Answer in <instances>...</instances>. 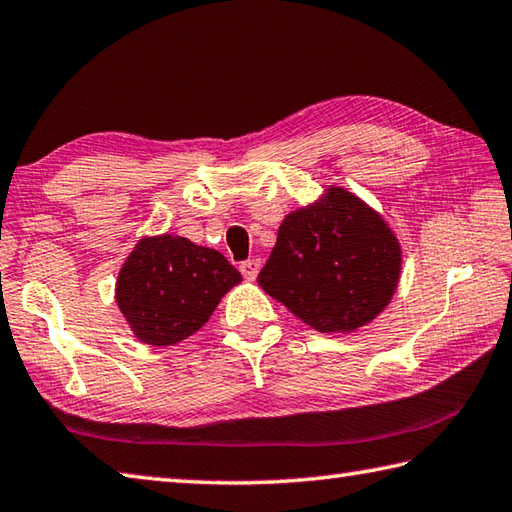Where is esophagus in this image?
Segmentation results:
<instances>
[{
	"label": "esophagus",
	"mask_w": 512,
	"mask_h": 512,
	"mask_svg": "<svg viewBox=\"0 0 512 512\" xmlns=\"http://www.w3.org/2000/svg\"><path fill=\"white\" fill-rule=\"evenodd\" d=\"M259 268H262V262H259V259H246V262L239 264V271L246 277V280H255Z\"/></svg>",
	"instance_id": "esophagus-1"
}]
</instances>
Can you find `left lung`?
I'll list each match as a JSON object with an SVG mask.
<instances>
[{
    "label": "left lung",
    "instance_id": "1",
    "mask_svg": "<svg viewBox=\"0 0 512 512\" xmlns=\"http://www.w3.org/2000/svg\"><path fill=\"white\" fill-rule=\"evenodd\" d=\"M401 246L358 197L329 188L327 197L288 215L257 282L309 327L353 331L392 300Z\"/></svg>",
    "mask_w": 512,
    "mask_h": 512
}]
</instances>
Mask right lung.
Segmentation results:
<instances>
[{
	"label": "right lung",
	"instance_id": "right-lung-1",
	"mask_svg": "<svg viewBox=\"0 0 512 512\" xmlns=\"http://www.w3.org/2000/svg\"><path fill=\"white\" fill-rule=\"evenodd\" d=\"M239 282L237 268L217 250L161 235L141 239L127 257L116 302L138 340L167 347L199 331Z\"/></svg>",
	"mask_w": 512,
	"mask_h": 512
}]
</instances>
